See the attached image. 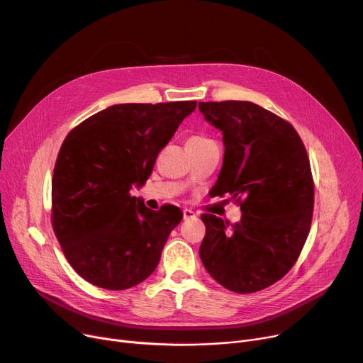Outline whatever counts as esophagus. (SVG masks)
I'll return each instance as SVG.
<instances>
[{
    "label": "esophagus",
    "instance_id": "esophagus-1",
    "mask_svg": "<svg viewBox=\"0 0 363 363\" xmlns=\"http://www.w3.org/2000/svg\"><path fill=\"white\" fill-rule=\"evenodd\" d=\"M182 215H184V219L186 220V219H193V218H196V213L191 211V208H184L182 211Z\"/></svg>",
    "mask_w": 363,
    "mask_h": 363
}]
</instances>
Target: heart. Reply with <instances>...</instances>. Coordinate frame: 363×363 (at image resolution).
Here are the masks:
<instances>
[{"mask_svg": "<svg viewBox=\"0 0 363 363\" xmlns=\"http://www.w3.org/2000/svg\"><path fill=\"white\" fill-rule=\"evenodd\" d=\"M208 140H206V138H203V137H193V138H189L188 140V143H207Z\"/></svg>", "mask_w": 363, "mask_h": 363, "instance_id": "obj_1", "label": "heart"}]
</instances>
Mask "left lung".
<instances>
[{
	"label": "left lung",
	"instance_id": "obj_1",
	"mask_svg": "<svg viewBox=\"0 0 363 363\" xmlns=\"http://www.w3.org/2000/svg\"><path fill=\"white\" fill-rule=\"evenodd\" d=\"M222 132L223 163L212 191L242 200L231 225L203 215L200 259L222 287L255 293L287 274L306 242L313 212L311 163L296 129L250 101L199 103Z\"/></svg>",
	"mask_w": 363,
	"mask_h": 363
}]
</instances>
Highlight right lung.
Masks as SVG:
<instances>
[{"label":"right lung","instance_id":"1","mask_svg":"<svg viewBox=\"0 0 363 363\" xmlns=\"http://www.w3.org/2000/svg\"><path fill=\"white\" fill-rule=\"evenodd\" d=\"M196 101L114 104L72 129L52 174V228L72 268L106 290H126L157 268L177 206L155 212L129 194Z\"/></svg>","mask_w":363,"mask_h":363}]
</instances>
